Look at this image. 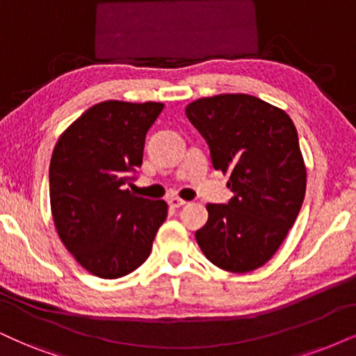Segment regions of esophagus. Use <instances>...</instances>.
<instances>
[{
    "label": "esophagus",
    "instance_id": "obj_1",
    "mask_svg": "<svg viewBox=\"0 0 356 356\" xmlns=\"http://www.w3.org/2000/svg\"><path fill=\"white\" fill-rule=\"evenodd\" d=\"M168 204H169L170 207H172V209H179V207L186 205V200H182L181 197H169Z\"/></svg>",
    "mask_w": 356,
    "mask_h": 356
}]
</instances>
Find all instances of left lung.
<instances>
[{
	"mask_svg": "<svg viewBox=\"0 0 356 356\" xmlns=\"http://www.w3.org/2000/svg\"><path fill=\"white\" fill-rule=\"evenodd\" d=\"M186 115L233 192L228 204L207 205L195 240L220 269L254 271L279 250L302 207L307 170L298 129L284 110L245 93L199 98Z\"/></svg>",
	"mask_w": 356,
	"mask_h": 356,
	"instance_id": "left-lung-1",
	"label": "left lung"
}]
</instances>
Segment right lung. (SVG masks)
Masks as SVG:
<instances>
[{
	"label": "right lung",
	"instance_id": "1",
	"mask_svg": "<svg viewBox=\"0 0 356 356\" xmlns=\"http://www.w3.org/2000/svg\"><path fill=\"white\" fill-rule=\"evenodd\" d=\"M163 103L102 102L72 123L54 147L49 195L54 225L80 266L103 279L138 269L168 217L164 200L136 197L129 172L143 164L147 129Z\"/></svg>",
	"mask_w": 356,
	"mask_h": 356
}]
</instances>
